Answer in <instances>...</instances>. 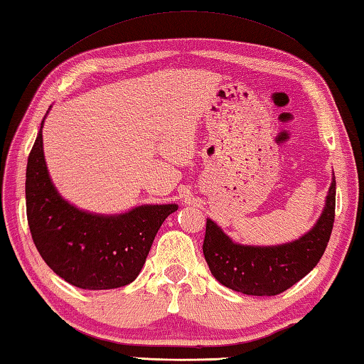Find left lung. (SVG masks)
<instances>
[{
    "label": "left lung",
    "instance_id": "8db88e82",
    "mask_svg": "<svg viewBox=\"0 0 364 364\" xmlns=\"http://www.w3.org/2000/svg\"><path fill=\"white\" fill-rule=\"evenodd\" d=\"M334 175V173H332ZM336 215V176L321 217L310 231L292 242L279 245H244L234 242L207 218L205 262L220 284L247 295H278L310 273L329 242Z\"/></svg>",
    "mask_w": 364,
    "mask_h": 364
}]
</instances>
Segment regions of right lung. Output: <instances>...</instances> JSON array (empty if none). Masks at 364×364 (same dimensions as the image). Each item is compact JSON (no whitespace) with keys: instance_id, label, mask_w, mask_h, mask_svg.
Listing matches in <instances>:
<instances>
[{"instance_id":"1","label":"right lung","mask_w":364,"mask_h":364,"mask_svg":"<svg viewBox=\"0 0 364 364\" xmlns=\"http://www.w3.org/2000/svg\"><path fill=\"white\" fill-rule=\"evenodd\" d=\"M43 122L26 175L27 220L36 249L59 278L75 287L102 291L130 284L159 228L178 205L146 204L119 215L80 210L58 193L49 176Z\"/></svg>"}]
</instances>
